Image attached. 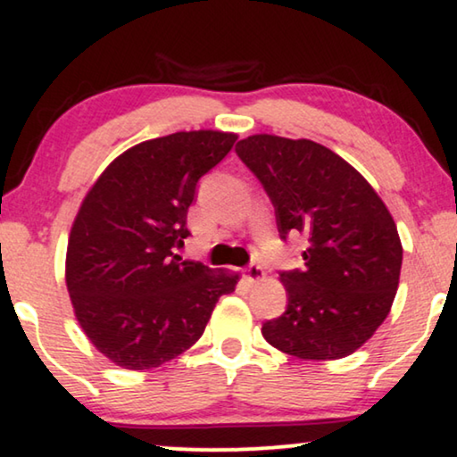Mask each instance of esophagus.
I'll use <instances>...</instances> for the list:
<instances>
[{
  "instance_id": "1",
  "label": "esophagus",
  "mask_w": 457,
  "mask_h": 457,
  "mask_svg": "<svg viewBox=\"0 0 457 457\" xmlns=\"http://www.w3.org/2000/svg\"><path fill=\"white\" fill-rule=\"evenodd\" d=\"M245 278L252 280V283H258V280L264 278V268L258 264H252L245 268Z\"/></svg>"
}]
</instances>
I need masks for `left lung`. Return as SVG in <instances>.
Listing matches in <instances>:
<instances>
[{
  "label": "left lung",
  "mask_w": 457,
  "mask_h": 457,
  "mask_svg": "<svg viewBox=\"0 0 457 457\" xmlns=\"http://www.w3.org/2000/svg\"><path fill=\"white\" fill-rule=\"evenodd\" d=\"M277 210L280 237L303 233V270L280 274L289 303L262 335L302 360H339L389 316L403 247L372 185L341 155L310 139L252 135L237 143Z\"/></svg>",
  "instance_id": "8db88e82"
}]
</instances>
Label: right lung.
<instances>
[{"instance_id": "add662e5", "label": "right lung", "mask_w": 457, "mask_h": 457, "mask_svg": "<svg viewBox=\"0 0 457 457\" xmlns=\"http://www.w3.org/2000/svg\"><path fill=\"white\" fill-rule=\"evenodd\" d=\"M237 141L224 130H180L112 160L87 191L66 249L74 316L99 353L152 370L204 335L239 274L183 260L195 185Z\"/></svg>"}]
</instances>
